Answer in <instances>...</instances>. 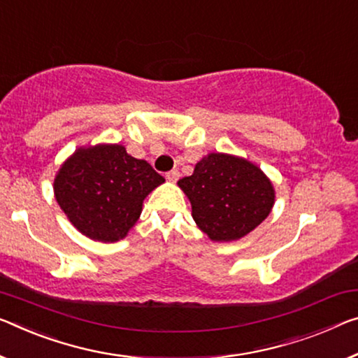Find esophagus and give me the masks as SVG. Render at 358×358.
<instances>
[{
    "mask_svg": "<svg viewBox=\"0 0 358 358\" xmlns=\"http://www.w3.org/2000/svg\"><path fill=\"white\" fill-rule=\"evenodd\" d=\"M166 179L169 180V182H176V180L179 179V171L178 169H171V171L166 173Z\"/></svg>",
    "mask_w": 358,
    "mask_h": 358,
    "instance_id": "34e87169",
    "label": "esophagus"
}]
</instances>
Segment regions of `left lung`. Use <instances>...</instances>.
I'll return each mask as SVG.
<instances>
[{
  "instance_id": "1",
  "label": "left lung",
  "mask_w": 358,
  "mask_h": 358,
  "mask_svg": "<svg viewBox=\"0 0 358 358\" xmlns=\"http://www.w3.org/2000/svg\"><path fill=\"white\" fill-rule=\"evenodd\" d=\"M192 203V216L214 241L238 240L256 229L273 206V187L243 158L211 153L192 176L179 179Z\"/></svg>"
}]
</instances>
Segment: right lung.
Masks as SVG:
<instances>
[{
  "label": "right lung",
  "mask_w": 358,
  "mask_h": 358,
  "mask_svg": "<svg viewBox=\"0 0 358 358\" xmlns=\"http://www.w3.org/2000/svg\"><path fill=\"white\" fill-rule=\"evenodd\" d=\"M164 182L145 160L123 145L78 148L62 164L54 194L62 211L81 234L97 241L122 240L142 211V201Z\"/></svg>",
  "instance_id": "1"
}]
</instances>
